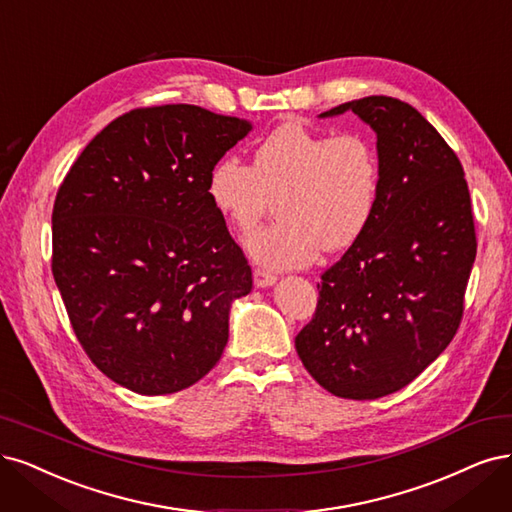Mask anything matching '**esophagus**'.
I'll use <instances>...</instances> for the list:
<instances>
[{"mask_svg":"<svg viewBox=\"0 0 512 512\" xmlns=\"http://www.w3.org/2000/svg\"><path fill=\"white\" fill-rule=\"evenodd\" d=\"M277 281V275L271 271H264V269H256L254 271V284L256 288H269Z\"/></svg>","mask_w":512,"mask_h":512,"instance_id":"34e87169","label":"esophagus"}]
</instances>
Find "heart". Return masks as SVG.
<instances>
[{"label":"heart","instance_id":"heart-1","mask_svg":"<svg viewBox=\"0 0 512 512\" xmlns=\"http://www.w3.org/2000/svg\"><path fill=\"white\" fill-rule=\"evenodd\" d=\"M379 188V154L364 135H330L301 122L264 137L252 165L220 158L205 184L211 207L239 233H250L277 199L279 220L245 243L269 269L305 267L320 250L358 241L375 216Z\"/></svg>","mask_w":512,"mask_h":512}]
</instances>
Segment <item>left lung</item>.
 Wrapping results in <instances>:
<instances>
[{"instance_id":"8db88e82","label":"left lung","mask_w":512,"mask_h":512,"mask_svg":"<svg viewBox=\"0 0 512 512\" xmlns=\"http://www.w3.org/2000/svg\"><path fill=\"white\" fill-rule=\"evenodd\" d=\"M377 133L375 216L322 273L296 334L309 375L339 398L375 400L409 385L460 328L477 233L460 158L413 105L373 95L337 105Z\"/></svg>"}]
</instances>
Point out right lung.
Masks as SVG:
<instances>
[{"instance_id":"obj_1","label":"right lung","mask_w":512,"mask_h":512,"mask_svg":"<svg viewBox=\"0 0 512 512\" xmlns=\"http://www.w3.org/2000/svg\"><path fill=\"white\" fill-rule=\"evenodd\" d=\"M250 131L199 105L137 108L97 133L59 186L52 275L86 356L131 392L186 390L222 356L252 269L205 184Z\"/></svg>"}]
</instances>
